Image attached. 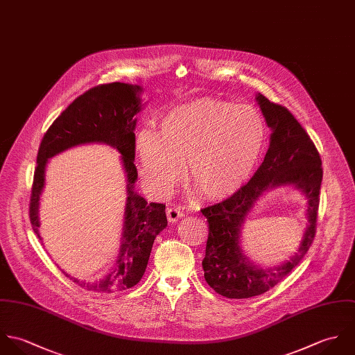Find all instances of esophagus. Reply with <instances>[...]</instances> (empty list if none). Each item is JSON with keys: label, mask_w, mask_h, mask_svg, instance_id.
<instances>
[{"label": "esophagus", "mask_w": 355, "mask_h": 355, "mask_svg": "<svg viewBox=\"0 0 355 355\" xmlns=\"http://www.w3.org/2000/svg\"><path fill=\"white\" fill-rule=\"evenodd\" d=\"M166 214H167L168 222H175V220H178V219H181L184 216V211L181 209H177V207L167 209Z\"/></svg>", "instance_id": "obj_1"}]
</instances>
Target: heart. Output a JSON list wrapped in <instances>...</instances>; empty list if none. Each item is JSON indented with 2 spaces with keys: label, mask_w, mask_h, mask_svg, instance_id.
I'll return each instance as SVG.
<instances>
[{
  "label": "heart",
  "mask_w": 355,
  "mask_h": 355,
  "mask_svg": "<svg viewBox=\"0 0 355 355\" xmlns=\"http://www.w3.org/2000/svg\"><path fill=\"white\" fill-rule=\"evenodd\" d=\"M268 129L261 112L247 104L203 97L174 107L136 144L142 175L157 193L187 178L198 196L218 202L248 182L262 156Z\"/></svg>",
  "instance_id": "1"
}]
</instances>
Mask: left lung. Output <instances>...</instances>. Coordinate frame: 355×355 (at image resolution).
Returning <instances> with one entry per match:
<instances>
[{
	"instance_id": "1",
	"label": "left lung",
	"mask_w": 355,
	"mask_h": 355,
	"mask_svg": "<svg viewBox=\"0 0 355 355\" xmlns=\"http://www.w3.org/2000/svg\"><path fill=\"white\" fill-rule=\"evenodd\" d=\"M272 128L270 144L262 164L236 195L202 209L209 222V239L203 259L205 279L214 291L230 299L262 295L288 276L313 244L317 229L322 162L314 142L282 104L257 97ZM292 183L308 196V227L298 252L277 268L262 270L249 263L238 244L243 218L256 199L268 188Z\"/></svg>"
}]
</instances>
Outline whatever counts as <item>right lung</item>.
<instances>
[{"label":"right lung","mask_w":355,"mask_h":355,"mask_svg":"<svg viewBox=\"0 0 355 355\" xmlns=\"http://www.w3.org/2000/svg\"><path fill=\"white\" fill-rule=\"evenodd\" d=\"M140 90L141 87L137 85L121 82L104 83L86 90L49 126L37 155L28 215L33 230L40 239L38 206L48 159L64 149L86 142L110 144L122 155L129 185L118 261L108 275L98 282L79 283L76 279H71L73 283L92 292L112 293L139 283L146 269L155 237L167 226L166 206L148 203L133 189L137 180L135 164L136 135L133 133L136 119L133 118L141 108L137 96ZM66 276L70 277L69 275Z\"/></svg>","instance_id":"1"}]
</instances>
